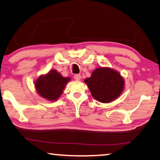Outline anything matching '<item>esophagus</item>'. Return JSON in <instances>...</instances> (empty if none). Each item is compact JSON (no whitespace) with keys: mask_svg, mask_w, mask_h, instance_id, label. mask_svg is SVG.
<instances>
[{"mask_svg":"<svg viewBox=\"0 0 160 160\" xmlns=\"http://www.w3.org/2000/svg\"><path fill=\"white\" fill-rule=\"evenodd\" d=\"M74 79H75V80H80L81 79V75H79V74H77V75H75V76H74Z\"/></svg>","mask_w":160,"mask_h":160,"instance_id":"esophagus-1","label":"esophagus"}]
</instances>
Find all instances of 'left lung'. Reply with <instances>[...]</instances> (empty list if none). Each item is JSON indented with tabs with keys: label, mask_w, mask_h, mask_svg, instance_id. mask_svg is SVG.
<instances>
[{
	"label": "left lung",
	"mask_w": 160,
	"mask_h": 160,
	"mask_svg": "<svg viewBox=\"0 0 160 160\" xmlns=\"http://www.w3.org/2000/svg\"><path fill=\"white\" fill-rule=\"evenodd\" d=\"M84 82L96 101L108 103L115 101L122 93L125 80L118 71L108 67H100L92 71Z\"/></svg>",
	"instance_id": "1"
}]
</instances>
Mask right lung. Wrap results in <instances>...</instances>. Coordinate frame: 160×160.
<instances>
[{"instance_id": "obj_1", "label": "right lung", "mask_w": 160, "mask_h": 160, "mask_svg": "<svg viewBox=\"0 0 160 160\" xmlns=\"http://www.w3.org/2000/svg\"><path fill=\"white\" fill-rule=\"evenodd\" d=\"M70 78H65L55 70L41 75L34 82L36 91L40 96L49 101H56L63 93Z\"/></svg>"}]
</instances>
